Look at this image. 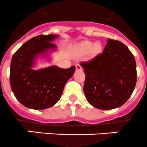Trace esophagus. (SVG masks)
<instances>
[{
    "label": "esophagus",
    "instance_id": "34e87169",
    "mask_svg": "<svg viewBox=\"0 0 147 147\" xmlns=\"http://www.w3.org/2000/svg\"><path fill=\"white\" fill-rule=\"evenodd\" d=\"M76 69L77 71H82L83 70V68L81 67V66L80 64L76 65Z\"/></svg>",
    "mask_w": 147,
    "mask_h": 147
}]
</instances>
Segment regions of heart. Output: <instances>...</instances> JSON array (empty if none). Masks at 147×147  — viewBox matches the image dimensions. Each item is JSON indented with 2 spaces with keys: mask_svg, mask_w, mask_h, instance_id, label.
<instances>
[{
  "mask_svg": "<svg viewBox=\"0 0 147 147\" xmlns=\"http://www.w3.org/2000/svg\"><path fill=\"white\" fill-rule=\"evenodd\" d=\"M101 51V45L99 43H93L91 41L84 42L80 46V53L81 54H87L90 53L96 55Z\"/></svg>",
  "mask_w": 147,
  "mask_h": 147,
  "instance_id": "1",
  "label": "heart"
}]
</instances>
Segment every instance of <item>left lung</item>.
Returning <instances> with one entry per match:
<instances>
[{
	"instance_id": "left-lung-1",
	"label": "left lung",
	"mask_w": 147,
	"mask_h": 147,
	"mask_svg": "<svg viewBox=\"0 0 147 147\" xmlns=\"http://www.w3.org/2000/svg\"><path fill=\"white\" fill-rule=\"evenodd\" d=\"M80 64L86 75L84 94L93 107L102 110L118 108L133 93L137 76L136 61L121 42L108 38L102 53Z\"/></svg>"
}]
</instances>
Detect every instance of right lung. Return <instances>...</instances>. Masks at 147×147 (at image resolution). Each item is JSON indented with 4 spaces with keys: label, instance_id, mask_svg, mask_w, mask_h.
<instances>
[{
    "label": "right lung",
    "instance_id": "obj_1",
    "mask_svg": "<svg viewBox=\"0 0 147 147\" xmlns=\"http://www.w3.org/2000/svg\"><path fill=\"white\" fill-rule=\"evenodd\" d=\"M57 36L39 35L23 44L13 56L10 70V84L16 98L27 108L42 110L59 101L68 80L76 70L74 66L61 69L52 66L33 70L36 56L49 49H56L51 43Z\"/></svg>",
    "mask_w": 147,
    "mask_h": 147
}]
</instances>
